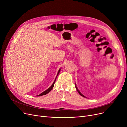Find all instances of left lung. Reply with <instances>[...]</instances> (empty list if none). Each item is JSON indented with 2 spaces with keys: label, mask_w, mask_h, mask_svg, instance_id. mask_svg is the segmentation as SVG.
Returning a JSON list of instances; mask_svg holds the SVG:
<instances>
[{
  "label": "left lung",
  "mask_w": 127,
  "mask_h": 127,
  "mask_svg": "<svg viewBox=\"0 0 127 127\" xmlns=\"http://www.w3.org/2000/svg\"><path fill=\"white\" fill-rule=\"evenodd\" d=\"M75 85H76V84H75ZM76 90H77V91H78V93H79V94L80 95H81L82 96H83V97H86L85 96H84V95H83L81 93H80V91H79V90L78 89V88H77V86H76Z\"/></svg>",
  "instance_id": "8db88e82"
}]
</instances>
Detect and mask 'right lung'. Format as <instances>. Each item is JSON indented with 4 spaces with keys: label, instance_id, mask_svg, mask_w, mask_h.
Segmentation results:
<instances>
[{
    "label": "right lung",
    "instance_id": "add662e5",
    "mask_svg": "<svg viewBox=\"0 0 127 127\" xmlns=\"http://www.w3.org/2000/svg\"><path fill=\"white\" fill-rule=\"evenodd\" d=\"M60 69L59 70V71H58V73H57V76H56V78H55V81L53 82V84H52V85L48 89H47V90H45V91H44L43 92H42V93H41L40 94H39V95H37V96H42V95H45V94H48L49 92L50 91L52 88H53V86H54V84H55V82H56V78H57V76L58 75V74H59V72H60Z\"/></svg>",
    "mask_w": 127,
    "mask_h": 127
}]
</instances>
